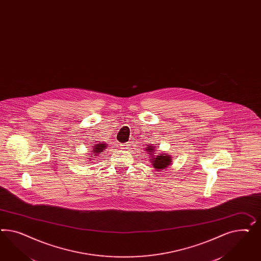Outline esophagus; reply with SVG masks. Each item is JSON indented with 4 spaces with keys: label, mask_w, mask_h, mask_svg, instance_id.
I'll use <instances>...</instances> for the list:
<instances>
[{
    "label": "esophagus",
    "mask_w": 261,
    "mask_h": 261,
    "mask_svg": "<svg viewBox=\"0 0 261 261\" xmlns=\"http://www.w3.org/2000/svg\"><path fill=\"white\" fill-rule=\"evenodd\" d=\"M121 149H125V150H127V149H129V144H123V145H121Z\"/></svg>",
    "instance_id": "1"
}]
</instances>
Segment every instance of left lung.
Listing matches in <instances>:
<instances>
[{"label": "left lung", "instance_id": "1", "mask_svg": "<svg viewBox=\"0 0 261 261\" xmlns=\"http://www.w3.org/2000/svg\"><path fill=\"white\" fill-rule=\"evenodd\" d=\"M146 151L149 154V161L152 165V167L155 169V171H164L167 167H169V165H171V156L170 153H156L155 154V147L153 146H148Z\"/></svg>", "mask_w": 261, "mask_h": 261}]
</instances>
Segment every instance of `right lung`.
Returning <instances> with one entry per match:
<instances>
[{
	"instance_id": "add662e5",
	"label": "right lung",
	"mask_w": 261,
	"mask_h": 261,
	"mask_svg": "<svg viewBox=\"0 0 261 261\" xmlns=\"http://www.w3.org/2000/svg\"><path fill=\"white\" fill-rule=\"evenodd\" d=\"M107 148V143L104 142H100V143H97L94 146H92V149H91V154L88 155V159H90V161L93 160V158H95L94 156H98L101 152L104 151V149Z\"/></svg>"
}]
</instances>
